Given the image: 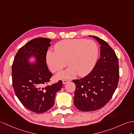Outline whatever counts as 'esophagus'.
<instances>
[{"label": "esophagus", "instance_id": "1", "mask_svg": "<svg viewBox=\"0 0 134 134\" xmlns=\"http://www.w3.org/2000/svg\"><path fill=\"white\" fill-rule=\"evenodd\" d=\"M69 80H63V84H65V83H68V82H69Z\"/></svg>", "mask_w": 134, "mask_h": 134}]
</instances>
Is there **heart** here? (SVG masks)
<instances>
[{
    "instance_id": "b5f03b06",
    "label": "heart",
    "mask_w": 134,
    "mask_h": 134,
    "mask_svg": "<svg viewBox=\"0 0 134 134\" xmlns=\"http://www.w3.org/2000/svg\"><path fill=\"white\" fill-rule=\"evenodd\" d=\"M98 47L92 40L66 39L58 42L55 50L48 51L46 55L47 63L53 72H57L66 66L67 69L58 73V79L85 76L94 67L98 57Z\"/></svg>"
}]
</instances>
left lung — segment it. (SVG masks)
Returning a JSON list of instances; mask_svg holds the SVG:
<instances>
[{"label":"left lung","mask_w":134,"mask_h":134,"mask_svg":"<svg viewBox=\"0 0 134 134\" xmlns=\"http://www.w3.org/2000/svg\"><path fill=\"white\" fill-rule=\"evenodd\" d=\"M100 45V57L91 72L76 85L74 104L82 111H93L102 108L111 98L119 78L118 58L107 42L95 36Z\"/></svg>","instance_id":"obj_1"}]
</instances>
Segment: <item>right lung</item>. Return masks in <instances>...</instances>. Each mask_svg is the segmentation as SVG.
<instances>
[{"label":"right lung","instance_id":"obj_1","mask_svg":"<svg viewBox=\"0 0 134 134\" xmlns=\"http://www.w3.org/2000/svg\"><path fill=\"white\" fill-rule=\"evenodd\" d=\"M51 40L36 38L19 49L12 65V85L16 96L25 108L36 113L47 112L53 106L56 93L63 87L62 81L49 85L52 76L46 55ZM35 56L37 63L27 61Z\"/></svg>","mask_w":134,"mask_h":134}]
</instances>
